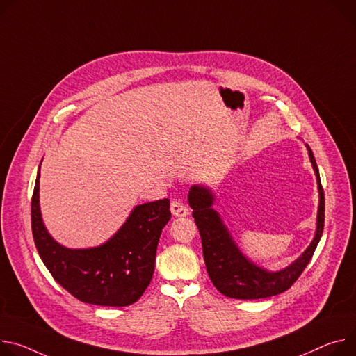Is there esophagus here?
<instances>
[{
	"instance_id": "1",
	"label": "esophagus",
	"mask_w": 356,
	"mask_h": 356,
	"mask_svg": "<svg viewBox=\"0 0 356 356\" xmlns=\"http://www.w3.org/2000/svg\"><path fill=\"white\" fill-rule=\"evenodd\" d=\"M170 210H172V214L176 216V217H184L188 214V209L186 207V204L179 200V199H173L172 200V204H170Z\"/></svg>"
}]
</instances>
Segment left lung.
<instances>
[{"label":"left lung","instance_id":"obj_1","mask_svg":"<svg viewBox=\"0 0 356 356\" xmlns=\"http://www.w3.org/2000/svg\"><path fill=\"white\" fill-rule=\"evenodd\" d=\"M307 147L319 190L316 233L311 245L298 260L278 273H268L247 261L232 240L227 229L224 227L218 214L211 209L213 195L210 190L200 186H193L190 188L188 204L193 209L191 214L202 237L206 268L211 282L222 296L236 300H258L281 294L300 278L311 261L322 232H324L325 197L315 157L309 146Z\"/></svg>","mask_w":356,"mask_h":356}]
</instances>
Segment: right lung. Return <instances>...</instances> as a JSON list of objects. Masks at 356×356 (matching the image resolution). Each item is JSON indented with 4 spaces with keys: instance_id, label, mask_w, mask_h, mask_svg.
Listing matches in <instances>:
<instances>
[{
    "instance_id": "add662e5",
    "label": "right lung",
    "mask_w": 356,
    "mask_h": 356,
    "mask_svg": "<svg viewBox=\"0 0 356 356\" xmlns=\"http://www.w3.org/2000/svg\"><path fill=\"white\" fill-rule=\"evenodd\" d=\"M40 172L32 193V236L41 260L76 300L104 307H127L149 286L157 243L170 220V200L136 206L122 229L101 247L70 250L59 245L45 230L40 211Z\"/></svg>"
}]
</instances>
